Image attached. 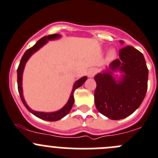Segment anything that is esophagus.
<instances>
[{"label": "esophagus", "mask_w": 158, "mask_h": 158, "mask_svg": "<svg viewBox=\"0 0 158 158\" xmlns=\"http://www.w3.org/2000/svg\"><path fill=\"white\" fill-rule=\"evenodd\" d=\"M96 72H97V71H96V69H89V71H88V72H87V76H89V77H94V75L96 74Z\"/></svg>", "instance_id": "34e87169"}]
</instances>
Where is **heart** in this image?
<instances>
[{
	"label": "heart",
	"instance_id": "heart-1",
	"mask_svg": "<svg viewBox=\"0 0 158 158\" xmlns=\"http://www.w3.org/2000/svg\"><path fill=\"white\" fill-rule=\"evenodd\" d=\"M116 51L114 49H111L107 53V59L110 61H112L116 57Z\"/></svg>",
	"mask_w": 158,
	"mask_h": 158
}]
</instances>
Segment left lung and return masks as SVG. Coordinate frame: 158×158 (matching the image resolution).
<instances>
[{
  "label": "left lung",
  "instance_id": "obj_1",
  "mask_svg": "<svg viewBox=\"0 0 158 158\" xmlns=\"http://www.w3.org/2000/svg\"><path fill=\"white\" fill-rule=\"evenodd\" d=\"M119 57L94 76L96 107L112 120L132 114L142 104L147 90L148 69L142 53L127 46L119 51ZM117 70L122 73L118 79L114 76Z\"/></svg>",
  "mask_w": 158,
  "mask_h": 158
}]
</instances>
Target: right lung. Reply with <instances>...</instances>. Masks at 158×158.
Listing matches in <instances>:
<instances>
[{"label": "right lung", "mask_w": 158, "mask_h": 158, "mask_svg": "<svg viewBox=\"0 0 158 158\" xmlns=\"http://www.w3.org/2000/svg\"><path fill=\"white\" fill-rule=\"evenodd\" d=\"M61 37V35L59 34H52V35H48V36H45L44 37L41 38L40 40H38L36 42V44H35L33 47H32L31 48L28 49L27 51L25 52V54H23V57H22L20 63H19V68L17 69V77H18V89H19V95L21 97V100L23 101V104L25 105V107L27 108V110H29V112L32 113V114H34L35 116H36L39 118L43 119V120L49 121V122H55V121H58L60 119H61L62 118H64V116L67 115L69 112H70L71 109H72L73 104H74V92L77 88H79V86H81L84 82H86V80L87 79L86 76H83L81 79H79V80L76 81V82L73 85V88H72V93L70 94V97H69V99L68 101V102L66 103L65 105L62 107L60 110H57V111H54V112H41V111H36V110H33L27 105L26 101L24 99V97H23V71H24L25 65H26V62L29 59V57L34 54L35 52L38 51V50L40 49L43 46L45 45L47 43L49 40H57L58 38Z\"/></svg>", "instance_id": "1"}]
</instances>
